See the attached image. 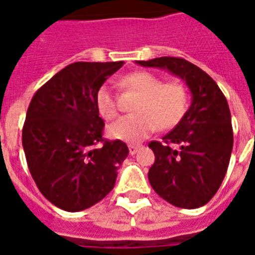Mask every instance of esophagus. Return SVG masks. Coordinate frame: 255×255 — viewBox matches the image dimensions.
<instances>
[{
  "instance_id": "34e87169",
  "label": "esophagus",
  "mask_w": 255,
  "mask_h": 255,
  "mask_svg": "<svg viewBox=\"0 0 255 255\" xmlns=\"http://www.w3.org/2000/svg\"><path fill=\"white\" fill-rule=\"evenodd\" d=\"M142 149V146L140 144H129L128 146V150H129V154L133 155V154H136L138 153V150Z\"/></svg>"
}]
</instances>
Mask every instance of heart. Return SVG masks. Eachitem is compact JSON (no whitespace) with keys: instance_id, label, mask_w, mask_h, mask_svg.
<instances>
[{"instance_id":"obj_1","label":"heart","mask_w":255,"mask_h":255,"mask_svg":"<svg viewBox=\"0 0 255 255\" xmlns=\"http://www.w3.org/2000/svg\"><path fill=\"white\" fill-rule=\"evenodd\" d=\"M122 86L140 97L135 102V115L117 119L108 127L112 139L136 143L154 132L155 128L171 129L177 126L188 108V93L180 82H166L154 73L138 71L122 79ZM97 111L105 120L117 115V101L109 87L102 86L95 97Z\"/></svg>"}]
</instances>
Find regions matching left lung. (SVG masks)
I'll return each instance as SVG.
<instances>
[{
	"mask_svg": "<svg viewBox=\"0 0 255 255\" xmlns=\"http://www.w3.org/2000/svg\"><path fill=\"white\" fill-rule=\"evenodd\" d=\"M136 63L169 71L191 91V105L180 123L162 142L149 143L155 160L147 176L166 202L183 209L201 208L217 192L230 164L234 132L228 102L213 79L184 58Z\"/></svg>",
	"mask_w": 255,
	"mask_h": 255,
	"instance_id": "8db88e82",
	"label": "left lung"
}]
</instances>
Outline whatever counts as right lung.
<instances>
[{
  "instance_id": "1",
  "label": "right lung",
  "mask_w": 255,
  "mask_h": 255,
  "mask_svg": "<svg viewBox=\"0 0 255 255\" xmlns=\"http://www.w3.org/2000/svg\"><path fill=\"white\" fill-rule=\"evenodd\" d=\"M123 64H69L31 100L21 135L27 165L43 197L63 210L104 199L127 158L124 142L102 138L105 123L95 105L97 91Z\"/></svg>"
}]
</instances>
